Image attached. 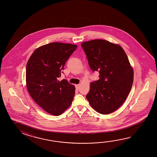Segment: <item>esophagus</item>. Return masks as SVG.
<instances>
[{
	"mask_svg": "<svg viewBox=\"0 0 157 157\" xmlns=\"http://www.w3.org/2000/svg\"><path fill=\"white\" fill-rule=\"evenodd\" d=\"M80 85H79V84H78V85H75V87H76V89H77V90L80 88Z\"/></svg>",
	"mask_w": 157,
	"mask_h": 157,
	"instance_id": "1",
	"label": "esophagus"
}]
</instances>
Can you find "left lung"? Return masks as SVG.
Listing matches in <instances>:
<instances>
[{"label": "left lung", "mask_w": 157, "mask_h": 157, "mask_svg": "<svg viewBox=\"0 0 157 157\" xmlns=\"http://www.w3.org/2000/svg\"><path fill=\"white\" fill-rule=\"evenodd\" d=\"M93 71H99V79L90 83L86 95L97 112L107 114L124 103L133 83V68L123 48L107 40L97 39L81 43Z\"/></svg>", "instance_id": "left-lung-1"}]
</instances>
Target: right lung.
I'll use <instances>...</instances> for the list:
<instances>
[{"label":"right lung","mask_w":157,"mask_h":157,"mask_svg":"<svg viewBox=\"0 0 157 157\" xmlns=\"http://www.w3.org/2000/svg\"><path fill=\"white\" fill-rule=\"evenodd\" d=\"M76 45L54 42L37 48L27 62V89L33 100L44 110L59 116L70 107L75 86L67 80H58Z\"/></svg>","instance_id":"add662e5"}]
</instances>
